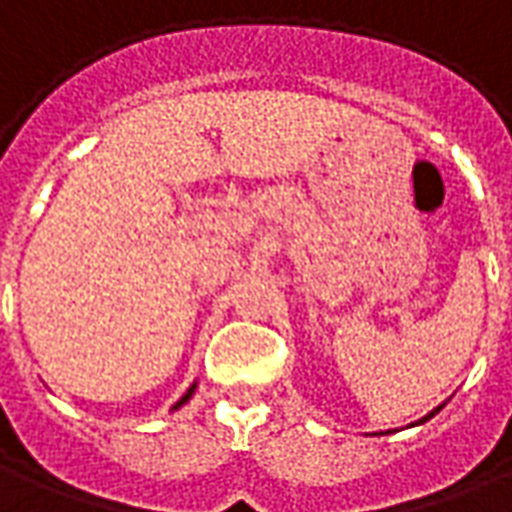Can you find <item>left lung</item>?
<instances>
[{
	"label": "left lung",
	"instance_id": "obj_1",
	"mask_svg": "<svg viewBox=\"0 0 512 512\" xmlns=\"http://www.w3.org/2000/svg\"><path fill=\"white\" fill-rule=\"evenodd\" d=\"M441 406H444V403H441ZM441 406H439V408H441ZM439 408H433V411H430L428 417H422V419H419L417 425H422V422H428V419H430V417H433V414H436V411H439Z\"/></svg>",
	"mask_w": 512,
	"mask_h": 512
}]
</instances>
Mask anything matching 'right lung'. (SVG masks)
I'll list each match as a JSON object with an SVG mask.
<instances>
[{
	"label": "right lung",
	"mask_w": 512,
	"mask_h": 512,
	"mask_svg": "<svg viewBox=\"0 0 512 512\" xmlns=\"http://www.w3.org/2000/svg\"><path fill=\"white\" fill-rule=\"evenodd\" d=\"M194 389H197V384H191V386H189V392H186V395L180 397L178 403H175V406H172V408H180V406H183V403H186V400H189V397L194 395Z\"/></svg>",
	"instance_id": "add662e5"
}]
</instances>
